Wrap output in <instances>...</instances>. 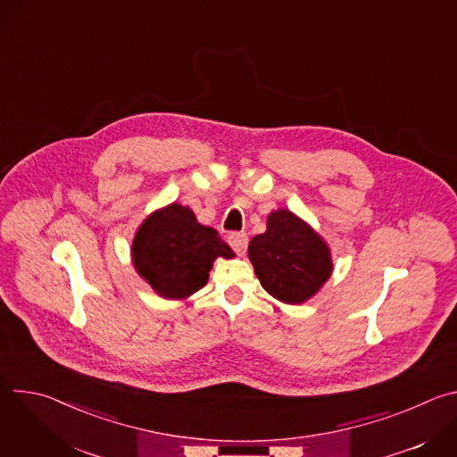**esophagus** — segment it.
Returning <instances> with one entry per match:
<instances>
[{"label": "esophagus", "instance_id": "esophagus-1", "mask_svg": "<svg viewBox=\"0 0 457 457\" xmlns=\"http://www.w3.org/2000/svg\"><path fill=\"white\" fill-rule=\"evenodd\" d=\"M228 242H229V245L233 247V251H235L237 254H244L245 249H247V242H249V240H247V235H245V233L235 231V233H229Z\"/></svg>", "mask_w": 457, "mask_h": 457}]
</instances>
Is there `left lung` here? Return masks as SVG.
I'll list each match as a JSON object with an SVG mask.
<instances>
[{
	"label": "left lung",
	"instance_id": "8db88e82",
	"mask_svg": "<svg viewBox=\"0 0 457 457\" xmlns=\"http://www.w3.org/2000/svg\"><path fill=\"white\" fill-rule=\"evenodd\" d=\"M249 260L262 287L286 303H302L331 277L329 247L287 210L268 217V229L251 238Z\"/></svg>",
	"mask_w": 457,
	"mask_h": 457
}]
</instances>
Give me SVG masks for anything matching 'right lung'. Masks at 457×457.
I'll list each match as a JSON object with an SVG mask.
<instances>
[{"label":"right lung","mask_w":457,"mask_h":457,"mask_svg":"<svg viewBox=\"0 0 457 457\" xmlns=\"http://www.w3.org/2000/svg\"><path fill=\"white\" fill-rule=\"evenodd\" d=\"M233 254L217 229L199 224L180 204L150 215L132 247L136 270L164 298H186L199 291L210 278L213 260Z\"/></svg>","instance_id":"right-lung-1"}]
</instances>
